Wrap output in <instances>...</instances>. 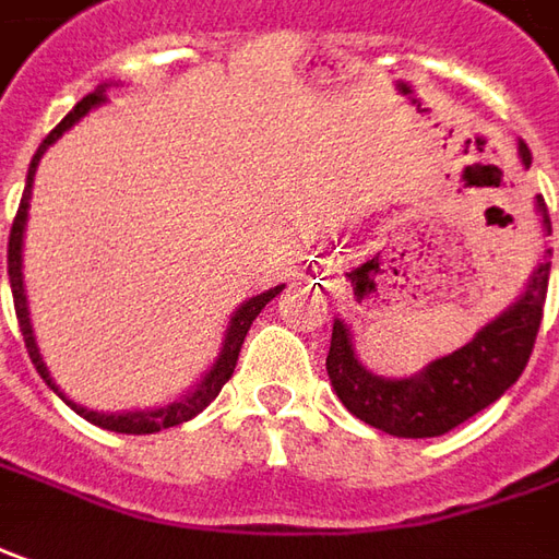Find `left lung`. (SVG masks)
I'll return each instance as SVG.
<instances>
[{"label": "left lung", "instance_id": "obj_1", "mask_svg": "<svg viewBox=\"0 0 559 559\" xmlns=\"http://www.w3.org/2000/svg\"><path fill=\"white\" fill-rule=\"evenodd\" d=\"M523 168L533 165V152L520 140ZM535 214L542 229L550 235L548 204L535 195ZM550 278V250L535 265L523 294L489 324L474 333V340L455 348L453 355L431 360L419 373L389 379L360 364L352 328L333 318V336L328 352V376L336 397L352 416L373 425L394 438H438L450 428L471 419L474 413L496 404L523 373L533 355L535 333L542 324L545 296Z\"/></svg>", "mask_w": 559, "mask_h": 559}]
</instances>
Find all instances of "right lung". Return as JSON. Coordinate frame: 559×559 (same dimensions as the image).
<instances>
[{
  "mask_svg": "<svg viewBox=\"0 0 559 559\" xmlns=\"http://www.w3.org/2000/svg\"><path fill=\"white\" fill-rule=\"evenodd\" d=\"M109 85H97V88L91 91L88 97H82L79 104L72 106L70 112H67V119L57 124L51 134L41 140V146L33 155V162H29V170H26V186H24V199H21V207H17V216H14V223H11V235H9V278H11V296H14V311H17V324H21V333H24V343L26 352H29V358H33V367L39 370V376L45 379V385L55 391L57 397L72 407L82 419H88L91 425H97V428H106V431H119V435H155V431H162V428H174V425H183L189 423L192 416H199L201 409L207 407L211 401H214L219 389L226 385L235 373V364H238V352H241V345H245V336H248L250 324H253V318L260 314V311L275 299V296L284 290V284L278 287H269L263 294L250 296L245 299L238 309L231 311L229 318V328L223 333V345H219V355L216 360L204 370L199 382L192 385V389L180 394L177 401H170L165 407H150V409H121V413H104V409H88L82 407V404H75L70 401L63 391L57 389L55 379L48 373V367H45V360L39 355V345H36V333H33V321H29V302H26V287H24V231H26V216H29V199H33V180H36V168H39L41 155L48 152L51 143H57L60 136L70 131L75 121H82L88 116L91 109H97V106L106 104V94L104 91Z\"/></svg>",
  "mask_w": 559,
  "mask_h": 559,
  "instance_id": "right-lung-1",
  "label": "right lung"
}]
</instances>
